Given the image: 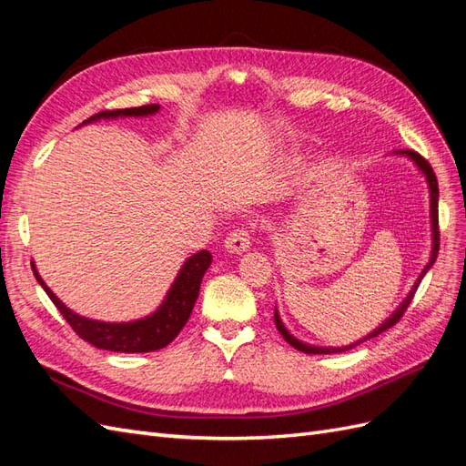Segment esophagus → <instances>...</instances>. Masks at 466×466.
<instances>
[{
	"mask_svg": "<svg viewBox=\"0 0 466 466\" xmlns=\"http://www.w3.org/2000/svg\"><path fill=\"white\" fill-rule=\"evenodd\" d=\"M224 249L230 254H244L249 249V232L248 228H236L224 240Z\"/></svg>",
	"mask_w": 466,
	"mask_h": 466,
	"instance_id": "esophagus-1",
	"label": "esophagus"
}]
</instances>
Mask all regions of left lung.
I'll return each mask as SVG.
<instances>
[{
  "instance_id": "left-lung-1",
  "label": "left lung",
  "mask_w": 466,
  "mask_h": 466,
  "mask_svg": "<svg viewBox=\"0 0 466 466\" xmlns=\"http://www.w3.org/2000/svg\"><path fill=\"white\" fill-rule=\"evenodd\" d=\"M391 155H398V157L410 159V161L417 167V171H420V173L425 177V183H427V188H429V224H431V254H429V261L425 264V268L421 269L420 276H417L415 283L411 285V289L408 291V295H405V299L396 307V311H391V315H390L388 319L381 320V323H380L374 330H370L366 337L358 339L356 342L347 344V347H319V344H309V342H303L301 339H297L295 335H291L289 329L285 327V323L281 320V315H279V311H278V305H276V309H273V320H276V327H278V330L281 332V337H283L285 340H288V342L291 344V347L297 349V350H301V352H305V354H335V352L350 350V349L358 347V344H360V342H366V340H370V339H374V337L381 335V332L388 330L390 327H393V325L398 323L405 309H408V305L411 303L413 293L417 291V288H420V283H421L423 276H425V273H427L429 269H431L433 264H435L437 254H439V217H437L439 185H437V177H435V173H433V169H431V165H429V163L421 157V155H417L415 151H410V149L401 151V149H398V151H393Z\"/></svg>"
}]
</instances>
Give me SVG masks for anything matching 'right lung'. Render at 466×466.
Wrapping results in <instances>:
<instances>
[{"label":"right lung","instance_id":"right-lung-1","mask_svg":"<svg viewBox=\"0 0 466 466\" xmlns=\"http://www.w3.org/2000/svg\"><path fill=\"white\" fill-rule=\"evenodd\" d=\"M161 110L159 104L141 106V108H126V110H112V112H100L96 116L88 117L86 122L80 126L100 122V119H117V117H149ZM212 264V254L208 249H200V252L188 256L185 264L178 269L177 278L173 279L171 288L167 289L163 301L159 307L151 311L149 315L134 319V320H122V323H108V320L90 319L85 315L75 313L68 309L53 289L46 285L41 278V273L31 261V268L35 273V279L39 281L45 293L51 297V301L56 305L58 311L66 319V323L76 330L80 339L90 342L92 347L100 350L110 352H153L167 347L181 329L187 325V320L193 313V307L197 303V297L200 291L202 278H205L207 269Z\"/></svg>","mask_w":466,"mask_h":466}]
</instances>
